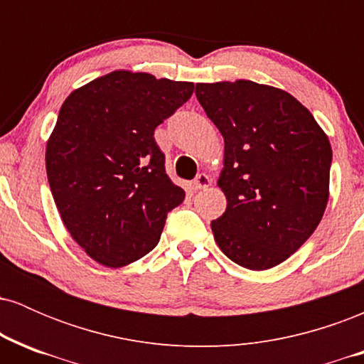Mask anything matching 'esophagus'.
Instances as JSON below:
<instances>
[{"mask_svg":"<svg viewBox=\"0 0 364 364\" xmlns=\"http://www.w3.org/2000/svg\"><path fill=\"white\" fill-rule=\"evenodd\" d=\"M210 183H212V179L207 176V174H198V176L195 178V181L191 183V188H193L195 191H198V190H205V188H208L210 186Z\"/></svg>","mask_w":364,"mask_h":364,"instance_id":"obj_1","label":"esophagus"}]
</instances>
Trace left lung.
Returning <instances> with one entry per match:
<instances>
[{
	"label": "left lung",
	"instance_id": "8db88e82",
	"mask_svg": "<svg viewBox=\"0 0 364 364\" xmlns=\"http://www.w3.org/2000/svg\"><path fill=\"white\" fill-rule=\"evenodd\" d=\"M195 94L224 139L217 186L228 207L210 223L215 243L245 269H272L301 248L327 208V133L277 87L196 83Z\"/></svg>",
	"mask_w": 364,
	"mask_h": 364
}]
</instances>
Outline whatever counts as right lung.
Segmentation results:
<instances>
[{"mask_svg": "<svg viewBox=\"0 0 364 364\" xmlns=\"http://www.w3.org/2000/svg\"><path fill=\"white\" fill-rule=\"evenodd\" d=\"M191 82L116 70L75 89L46 145L63 224L92 260L118 269L156 248L185 200L154 129L193 94Z\"/></svg>", "mask_w": 364, "mask_h": 364, "instance_id": "obj_1", "label": "right lung"}]
</instances>
